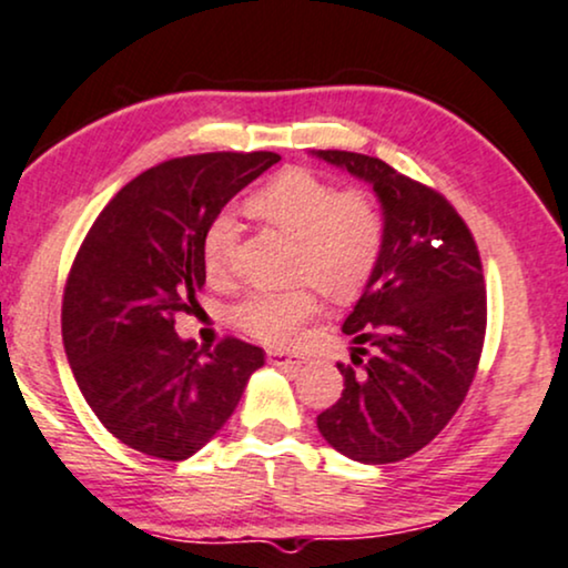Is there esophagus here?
I'll return each instance as SVG.
<instances>
[{
  "label": "esophagus",
  "instance_id": "1",
  "mask_svg": "<svg viewBox=\"0 0 568 568\" xmlns=\"http://www.w3.org/2000/svg\"><path fill=\"white\" fill-rule=\"evenodd\" d=\"M268 361L273 366H284V368H300L305 363L303 355L284 353V349H268Z\"/></svg>",
  "mask_w": 568,
  "mask_h": 568
}]
</instances>
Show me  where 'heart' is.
<instances>
[{"instance_id":"heart-1","label":"heart","mask_w":568,"mask_h":568,"mask_svg":"<svg viewBox=\"0 0 568 568\" xmlns=\"http://www.w3.org/2000/svg\"><path fill=\"white\" fill-rule=\"evenodd\" d=\"M247 210L268 226L295 236L292 276L303 282L284 292L257 290L231 307V321L265 345H292L321 313V291L334 300L355 297L379 268L387 244V215L366 189H339L307 168H284L247 197ZM236 221L219 213L202 234L200 257L207 282L231 273Z\"/></svg>"}]
</instances>
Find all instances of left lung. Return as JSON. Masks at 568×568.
<instances>
[{"mask_svg":"<svg viewBox=\"0 0 568 568\" xmlns=\"http://www.w3.org/2000/svg\"><path fill=\"white\" fill-rule=\"evenodd\" d=\"M316 155L374 184L387 215L379 268L342 324L358 345L353 366L337 363L345 389L318 432L347 458L395 464L445 429L477 376L487 332L479 247L437 189L361 152Z\"/></svg>","mask_w":568,"mask_h":568,"instance_id":"obj_1","label":"left lung"}]
</instances>
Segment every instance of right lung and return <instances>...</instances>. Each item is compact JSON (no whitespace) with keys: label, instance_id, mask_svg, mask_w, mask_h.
Returning a JSON list of instances; mask_svg holds the SVG:
<instances>
[{"label":"right lung","instance_id":"right-lung-1","mask_svg":"<svg viewBox=\"0 0 568 568\" xmlns=\"http://www.w3.org/2000/svg\"><path fill=\"white\" fill-rule=\"evenodd\" d=\"M276 152L165 160L129 181L83 236L65 292L62 342L104 429L160 460H184L229 422L265 353L236 337L197 349L176 334L205 284L207 223Z\"/></svg>","mask_w":568,"mask_h":568}]
</instances>
